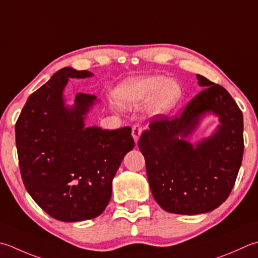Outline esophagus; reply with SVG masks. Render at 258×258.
Masks as SVG:
<instances>
[{
  "mask_svg": "<svg viewBox=\"0 0 258 258\" xmlns=\"http://www.w3.org/2000/svg\"><path fill=\"white\" fill-rule=\"evenodd\" d=\"M141 134H142V127H141L140 125H134L132 128V136L135 141V143L139 141Z\"/></svg>",
  "mask_w": 258,
  "mask_h": 258,
  "instance_id": "obj_1",
  "label": "esophagus"
}]
</instances>
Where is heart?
<instances>
[{"label": "heart", "mask_w": 258, "mask_h": 258, "mask_svg": "<svg viewBox=\"0 0 258 258\" xmlns=\"http://www.w3.org/2000/svg\"><path fill=\"white\" fill-rule=\"evenodd\" d=\"M181 88L174 80L162 76H143L125 80L115 89V99L125 107H133L148 102L152 114L170 113L181 99Z\"/></svg>", "instance_id": "obj_1"}]
</instances>
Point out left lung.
<instances>
[{"mask_svg":"<svg viewBox=\"0 0 258 258\" xmlns=\"http://www.w3.org/2000/svg\"><path fill=\"white\" fill-rule=\"evenodd\" d=\"M206 87L180 116L156 115L139 140L151 191L171 214L214 210L230 195L244 153L243 113L220 85L197 75ZM207 113L218 115L214 133L196 145L188 138Z\"/></svg>","mask_w":258,"mask_h":258,"instance_id":"left-lung-1","label":"left lung"}]
</instances>
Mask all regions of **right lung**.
<instances>
[{
    "label": "right lung",
    "mask_w": 258,
    "mask_h": 258,
    "mask_svg": "<svg viewBox=\"0 0 258 258\" xmlns=\"http://www.w3.org/2000/svg\"><path fill=\"white\" fill-rule=\"evenodd\" d=\"M87 70L64 67L30 95L15 124L19 165L25 189L52 218L76 223L96 218L107 207L112 182L125 154L134 148L130 126L109 131L86 126L98 102L79 93L66 104L69 78Z\"/></svg>",
    "instance_id": "obj_1"
}]
</instances>
